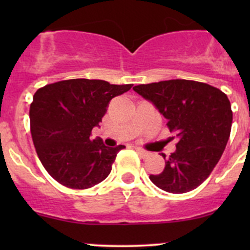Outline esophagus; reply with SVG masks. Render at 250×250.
Segmentation results:
<instances>
[{
	"instance_id": "34e87169",
	"label": "esophagus",
	"mask_w": 250,
	"mask_h": 250,
	"mask_svg": "<svg viewBox=\"0 0 250 250\" xmlns=\"http://www.w3.org/2000/svg\"><path fill=\"white\" fill-rule=\"evenodd\" d=\"M135 151H137V152L139 153L141 157H144V158L148 157V156H150V152H147V151L143 150V148H140V147H135Z\"/></svg>"
}]
</instances>
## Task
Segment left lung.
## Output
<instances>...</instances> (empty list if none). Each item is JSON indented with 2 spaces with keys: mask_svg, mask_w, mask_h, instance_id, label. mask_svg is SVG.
I'll return each mask as SVG.
<instances>
[{
  "mask_svg": "<svg viewBox=\"0 0 250 250\" xmlns=\"http://www.w3.org/2000/svg\"><path fill=\"white\" fill-rule=\"evenodd\" d=\"M133 89L155 104L168 120V129L179 138L163 172L150 175V180L172 193L198 188L218 165L230 138L232 110L228 95L188 80L161 81Z\"/></svg>",
  "mask_w": 250,
  "mask_h": 250,
  "instance_id": "8db88e82",
  "label": "left lung"
}]
</instances>
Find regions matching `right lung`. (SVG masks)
I'll return each mask as SVG.
<instances>
[{"label":"right lung","instance_id":"right-lung-1","mask_svg":"<svg viewBox=\"0 0 250 250\" xmlns=\"http://www.w3.org/2000/svg\"><path fill=\"white\" fill-rule=\"evenodd\" d=\"M133 84H110L103 80L59 81L37 89L30 105V130L37 156L54 180L84 190L107 178L117 152L90 139L110 100Z\"/></svg>","mask_w":250,"mask_h":250}]
</instances>
